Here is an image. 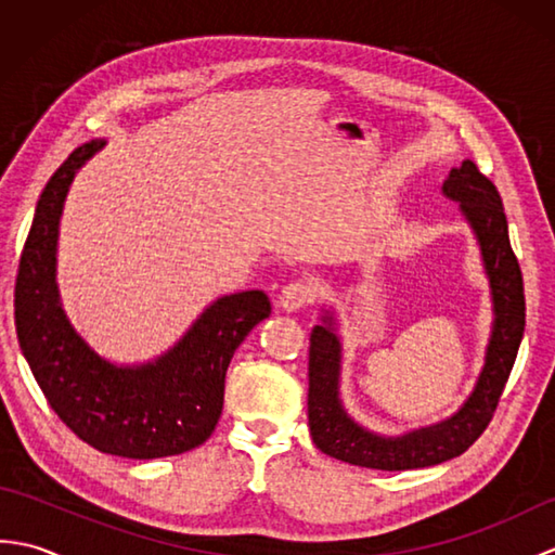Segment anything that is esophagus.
I'll use <instances>...</instances> for the list:
<instances>
[{
    "mask_svg": "<svg viewBox=\"0 0 555 555\" xmlns=\"http://www.w3.org/2000/svg\"><path fill=\"white\" fill-rule=\"evenodd\" d=\"M312 302V286L305 284V281H291L279 293V305L286 312H298L305 305Z\"/></svg>",
    "mask_w": 555,
    "mask_h": 555,
    "instance_id": "obj_1",
    "label": "esophagus"
}]
</instances>
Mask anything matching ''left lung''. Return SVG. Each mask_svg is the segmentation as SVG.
<instances>
[{
  "label": "left lung",
  "mask_w": 555,
  "mask_h": 555,
  "mask_svg": "<svg viewBox=\"0 0 555 555\" xmlns=\"http://www.w3.org/2000/svg\"><path fill=\"white\" fill-rule=\"evenodd\" d=\"M443 193L460 203L463 215L473 223L481 257H485L493 312H496L487 364L475 393L457 415L436 427L400 436V439H384L358 427L340 408V346L332 328V317H324L326 324L314 326L310 336L308 420L314 446L344 463L396 473V469L429 467L457 457L489 427L511 376L525 332V286L520 264L511 247L501 195L496 185L469 159L451 171L443 183Z\"/></svg>",
  "instance_id": "left-lung-1"
}]
</instances>
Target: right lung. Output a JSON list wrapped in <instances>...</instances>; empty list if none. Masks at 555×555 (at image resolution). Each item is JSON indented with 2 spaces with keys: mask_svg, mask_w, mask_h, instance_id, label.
Here are the masks:
<instances>
[{
  "mask_svg": "<svg viewBox=\"0 0 555 555\" xmlns=\"http://www.w3.org/2000/svg\"><path fill=\"white\" fill-rule=\"evenodd\" d=\"M102 145L90 140L70 152L38 199L18 259L16 336L47 403L78 439L121 457L179 455L215 431L229 362L271 305L262 291L223 296L179 346L143 367H114L82 344L59 305L54 255L68 185Z\"/></svg>",
  "mask_w": 555,
  "mask_h": 555,
  "instance_id": "1",
  "label": "right lung"
}]
</instances>
